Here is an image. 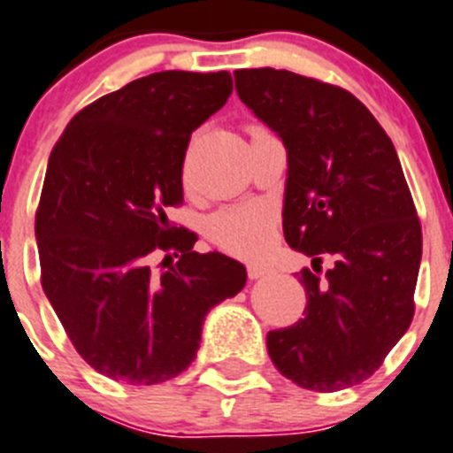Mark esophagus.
Masks as SVG:
<instances>
[{
    "label": "esophagus",
    "mask_w": 453,
    "mask_h": 453,
    "mask_svg": "<svg viewBox=\"0 0 453 453\" xmlns=\"http://www.w3.org/2000/svg\"><path fill=\"white\" fill-rule=\"evenodd\" d=\"M249 278L251 280H257V278H265V275L273 273V269H271L269 265H262V262H253V265H249Z\"/></svg>",
    "instance_id": "34e87169"
}]
</instances>
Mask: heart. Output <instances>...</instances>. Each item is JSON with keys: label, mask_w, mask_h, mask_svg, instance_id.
Wrapping results in <instances>:
<instances>
[{"label": "heart", "mask_w": 453, "mask_h": 453, "mask_svg": "<svg viewBox=\"0 0 453 453\" xmlns=\"http://www.w3.org/2000/svg\"><path fill=\"white\" fill-rule=\"evenodd\" d=\"M273 213L269 206L244 204L222 209L211 218L209 235L219 247L234 253H256L269 242Z\"/></svg>", "instance_id": "obj_1"}]
</instances>
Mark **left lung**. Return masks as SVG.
<instances>
[{"instance_id": "obj_1", "label": "left lung", "mask_w": 453, "mask_h": 453, "mask_svg": "<svg viewBox=\"0 0 453 453\" xmlns=\"http://www.w3.org/2000/svg\"><path fill=\"white\" fill-rule=\"evenodd\" d=\"M240 100L287 149L282 229L311 257L304 318L266 349L303 389L367 380L413 318L423 231L389 135L349 90L275 68L235 71ZM334 265L319 275L321 260Z\"/></svg>"}]
</instances>
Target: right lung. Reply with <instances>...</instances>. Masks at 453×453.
Wrapping results in <instances>:
<instances>
[{
    "label": "right lung",
    "mask_w": 453,
    "mask_h": 453,
    "mask_svg": "<svg viewBox=\"0 0 453 453\" xmlns=\"http://www.w3.org/2000/svg\"><path fill=\"white\" fill-rule=\"evenodd\" d=\"M231 90L226 71L153 73L81 109L50 150L35 213L42 287L106 378L159 385L182 373L206 313L247 282L238 260L193 251L196 234L166 218L182 204L191 133Z\"/></svg>",
    "instance_id": "obj_1"
}]
</instances>
